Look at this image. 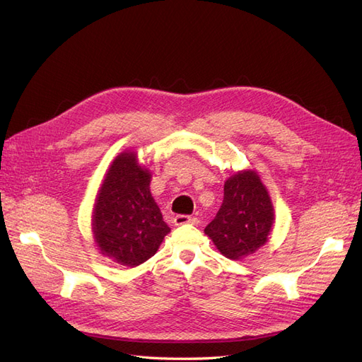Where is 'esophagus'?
Listing matches in <instances>:
<instances>
[{
    "instance_id": "34e87169",
    "label": "esophagus",
    "mask_w": 362,
    "mask_h": 362,
    "mask_svg": "<svg viewBox=\"0 0 362 362\" xmlns=\"http://www.w3.org/2000/svg\"><path fill=\"white\" fill-rule=\"evenodd\" d=\"M173 223L177 226L181 225H198L199 218L198 217H192V216H185V214H178L173 217Z\"/></svg>"
}]
</instances>
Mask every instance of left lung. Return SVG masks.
Segmentation results:
<instances>
[{"mask_svg":"<svg viewBox=\"0 0 362 362\" xmlns=\"http://www.w3.org/2000/svg\"><path fill=\"white\" fill-rule=\"evenodd\" d=\"M275 221L270 196L254 170L229 177L223 202L205 234L226 258L240 259L266 245Z\"/></svg>","mask_w":362,"mask_h":362,"instance_id":"8db88e82","label":"left lung"}]
</instances>
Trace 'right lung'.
I'll list each match as a JSON object with an SVG mask.
<instances>
[{
    "instance_id": "add662e5",
    "label": "right lung",
    "mask_w": 362,
    "mask_h": 362,
    "mask_svg": "<svg viewBox=\"0 0 362 362\" xmlns=\"http://www.w3.org/2000/svg\"><path fill=\"white\" fill-rule=\"evenodd\" d=\"M151 173L134 152H122L108 169L96 194L92 229L101 254L136 267L156 255L170 228L149 190Z\"/></svg>"
}]
</instances>
